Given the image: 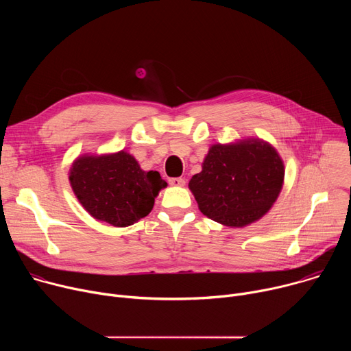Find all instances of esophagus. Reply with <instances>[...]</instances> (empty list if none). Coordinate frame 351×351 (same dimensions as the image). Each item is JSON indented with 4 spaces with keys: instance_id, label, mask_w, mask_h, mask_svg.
<instances>
[{
    "instance_id": "1",
    "label": "esophagus",
    "mask_w": 351,
    "mask_h": 351,
    "mask_svg": "<svg viewBox=\"0 0 351 351\" xmlns=\"http://www.w3.org/2000/svg\"><path fill=\"white\" fill-rule=\"evenodd\" d=\"M168 182L171 186H184V183H186V180L183 178H169Z\"/></svg>"
}]
</instances>
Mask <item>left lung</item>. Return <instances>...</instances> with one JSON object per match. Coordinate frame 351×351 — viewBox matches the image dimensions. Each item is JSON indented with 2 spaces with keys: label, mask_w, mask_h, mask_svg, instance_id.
<instances>
[{
  "label": "left lung",
  "mask_w": 351,
  "mask_h": 351,
  "mask_svg": "<svg viewBox=\"0 0 351 351\" xmlns=\"http://www.w3.org/2000/svg\"><path fill=\"white\" fill-rule=\"evenodd\" d=\"M285 176L275 148L261 140L213 145L203 171L189 183L199 211L226 226L260 219L275 203Z\"/></svg>",
  "instance_id": "left-lung-1"
}]
</instances>
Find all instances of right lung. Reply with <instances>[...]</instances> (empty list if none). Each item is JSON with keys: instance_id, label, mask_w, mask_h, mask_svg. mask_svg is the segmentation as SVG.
Returning a JSON list of instances; mask_svg holds the SVG:
<instances>
[{"instance_id": "obj_1", "label": "right lung", "mask_w": 351, "mask_h": 351, "mask_svg": "<svg viewBox=\"0 0 351 351\" xmlns=\"http://www.w3.org/2000/svg\"><path fill=\"white\" fill-rule=\"evenodd\" d=\"M69 180L91 217L121 228L147 217L158 191L167 186L157 171H141L125 152L79 158L72 165Z\"/></svg>"}]
</instances>
